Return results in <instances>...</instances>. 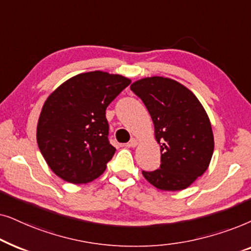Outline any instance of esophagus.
<instances>
[{
  "label": "esophagus",
  "mask_w": 251,
  "mask_h": 251,
  "mask_svg": "<svg viewBox=\"0 0 251 251\" xmlns=\"http://www.w3.org/2000/svg\"><path fill=\"white\" fill-rule=\"evenodd\" d=\"M136 145H138V140L131 139V141L127 143V147H129V148H134V147H136Z\"/></svg>",
  "instance_id": "1"
}]
</instances>
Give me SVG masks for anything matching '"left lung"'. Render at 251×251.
<instances>
[{
  "mask_svg": "<svg viewBox=\"0 0 251 251\" xmlns=\"http://www.w3.org/2000/svg\"><path fill=\"white\" fill-rule=\"evenodd\" d=\"M131 91L151 116L160 146V165L142 171L162 190H181L206 171L213 153L211 124L201 103L176 80L151 76L133 82Z\"/></svg>",
  "mask_w": 251,
  "mask_h": 251,
  "instance_id": "1",
  "label": "left lung"
}]
</instances>
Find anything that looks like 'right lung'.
Listing matches in <instances>:
<instances>
[{
  "label": "right lung",
  "mask_w": 251,
  "mask_h": 251,
  "mask_svg": "<svg viewBox=\"0 0 251 251\" xmlns=\"http://www.w3.org/2000/svg\"><path fill=\"white\" fill-rule=\"evenodd\" d=\"M129 83L123 75L93 71L73 76L50 94L40 115L36 140L56 176L86 183L105 171L116 151L108 139L105 110Z\"/></svg>",
  "instance_id": "right-lung-1"
}]
</instances>
